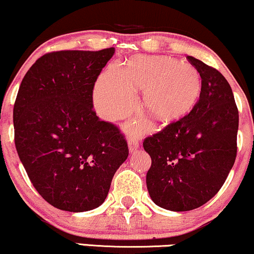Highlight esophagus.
I'll return each instance as SVG.
<instances>
[{
	"instance_id": "esophagus-1",
	"label": "esophagus",
	"mask_w": 254,
	"mask_h": 254,
	"mask_svg": "<svg viewBox=\"0 0 254 254\" xmlns=\"http://www.w3.org/2000/svg\"><path fill=\"white\" fill-rule=\"evenodd\" d=\"M127 145H129L130 152H133L138 149V142L134 138H129V142H127Z\"/></svg>"
}]
</instances>
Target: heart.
Here are the masks:
<instances>
[{
    "instance_id": "obj_1",
    "label": "heart",
    "mask_w": 254,
    "mask_h": 254,
    "mask_svg": "<svg viewBox=\"0 0 254 254\" xmlns=\"http://www.w3.org/2000/svg\"><path fill=\"white\" fill-rule=\"evenodd\" d=\"M134 90H144L143 107L162 122L178 120L197 103L201 91L200 73L193 65L165 56H137L123 69L112 63L94 90L96 111L107 121L127 116L136 105ZM130 131L139 125H127Z\"/></svg>"
}]
</instances>
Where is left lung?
I'll use <instances>...</instances> for the list:
<instances>
[{"mask_svg":"<svg viewBox=\"0 0 254 254\" xmlns=\"http://www.w3.org/2000/svg\"><path fill=\"white\" fill-rule=\"evenodd\" d=\"M201 77L190 114L144 140L151 157L147 191L159 207L194 210L217 194L237 156L239 114L232 89L218 70L188 56Z\"/></svg>","mask_w":254,"mask_h":254,"instance_id":"8db88e82","label":"left lung"}]
</instances>
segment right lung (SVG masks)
Wrapping results in <instances>:
<instances>
[{"instance_id": "1", "label": "right lung", "mask_w": 254, "mask_h": 254, "mask_svg": "<svg viewBox=\"0 0 254 254\" xmlns=\"http://www.w3.org/2000/svg\"><path fill=\"white\" fill-rule=\"evenodd\" d=\"M115 48L42 56L25 73L14 105L15 145L34 188L69 212L104 203L129 155L114 124L99 121L92 91Z\"/></svg>"}]
</instances>
